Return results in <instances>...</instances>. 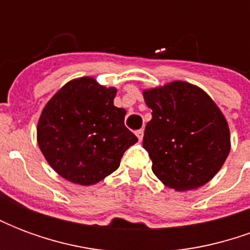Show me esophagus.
<instances>
[{"mask_svg": "<svg viewBox=\"0 0 250 250\" xmlns=\"http://www.w3.org/2000/svg\"><path fill=\"white\" fill-rule=\"evenodd\" d=\"M143 132H145V131H143V130H138L135 132L136 136H138V139H139V141H142V139H143Z\"/></svg>", "mask_w": 250, "mask_h": 250, "instance_id": "esophagus-1", "label": "esophagus"}]
</instances>
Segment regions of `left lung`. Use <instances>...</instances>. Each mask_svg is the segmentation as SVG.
Returning <instances> with one entry per match:
<instances>
[{"label": "left lung", "instance_id": "1", "mask_svg": "<svg viewBox=\"0 0 250 250\" xmlns=\"http://www.w3.org/2000/svg\"><path fill=\"white\" fill-rule=\"evenodd\" d=\"M152 109L143 147L152 171L177 191L197 188L218 173L230 151L225 116L208 93L186 82L143 91Z\"/></svg>", "mask_w": 250, "mask_h": 250}]
</instances>
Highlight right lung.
Returning <instances> with one entry per match:
<instances>
[{
    "mask_svg": "<svg viewBox=\"0 0 250 250\" xmlns=\"http://www.w3.org/2000/svg\"><path fill=\"white\" fill-rule=\"evenodd\" d=\"M116 88L93 77L66 83L46 103L37 125V143L51 167L73 184L89 186L119 167L138 142L125 125V109L114 105Z\"/></svg>",
    "mask_w": 250,
    "mask_h": 250,
    "instance_id": "obj_1",
    "label": "right lung"
}]
</instances>
